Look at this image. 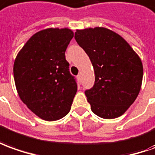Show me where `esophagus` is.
Returning a JSON list of instances; mask_svg holds the SVG:
<instances>
[{"instance_id":"obj_1","label":"esophagus","mask_w":155,"mask_h":155,"mask_svg":"<svg viewBox=\"0 0 155 155\" xmlns=\"http://www.w3.org/2000/svg\"><path fill=\"white\" fill-rule=\"evenodd\" d=\"M77 78H78V80L80 83H81V82H82V76L79 74V75H78V77H77Z\"/></svg>"}]
</instances>
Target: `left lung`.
I'll return each instance as SVG.
<instances>
[{"mask_svg": "<svg viewBox=\"0 0 155 155\" xmlns=\"http://www.w3.org/2000/svg\"><path fill=\"white\" fill-rule=\"evenodd\" d=\"M74 38L94 70V84L85 90L92 111L104 119L123 115L140 91L143 69L139 56L122 37L105 28L77 30Z\"/></svg>", "mask_w": 155, "mask_h": 155, "instance_id": "left-lung-1", "label": "left lung"}]
</instances>
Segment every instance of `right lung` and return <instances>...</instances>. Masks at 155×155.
<instances>
[{"label":"right lung","mask_w":155,"mask_h":155,"mask_svg":"<svg viewBox=\"0 0 155 155\" xmlns=\"http://www.w3.org/2000/svg\"><path fill=\"white\" fill-rule=\"evenodd\" d=\"M72 38L73 32L69 28L39 31L27 41L15 59L13 75L19 97L45 120L67 116L78 90L65 56Z\"/></svg>","instance_id":"obj_1"}]
</instances>
